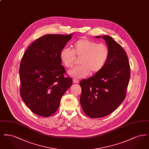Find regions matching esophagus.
<instances>
[{
	"label": "esophagus",
	"instance_id": "34e87169",
	"mask_svg": "<svg viewBox=\"0 0 149 149\" xmlns=\"http://www.w3.org/2000/svg\"><path fill=\"white\" fill-rule=\"evenodd\" d=\"M73 83H79V80L77 79H73Z\"/></svg>",
	"mask_w": 149,
	"mask_h": 149
}]
</instances>
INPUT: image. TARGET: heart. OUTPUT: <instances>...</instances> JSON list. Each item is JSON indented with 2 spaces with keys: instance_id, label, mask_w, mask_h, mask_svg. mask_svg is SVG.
<instances>
[{
  "instance_id": "heart-1",
  "label": "heart",
  "mask_w": 149,
  "mask_h": 149,
  "mask_svg": "<svg viewBox=\"0 0 149 149\" xmlns=\"http://www.w3.org/2000/svg\"><path fill=\"white\" fill-rule=\"evenodd\" d=\"M76 56L81 57V65L69 71V74L75 78H84L91 72L96 74L103 69L109 56V50L105 44L81 38L74 43L72 50L64 48L60 53L62 63L68 68L75 65Z\"/></svg>"
}]
</instances>
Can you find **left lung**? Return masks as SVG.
<instances>
[{"label": "left lung", "instance_id": "1", "mask_svg": "<svg viewBox=\"0 0 149 149\" xmlns=\"http://www.w3.org/2000/svg\"><path fill=\"white\" fill-rule=\"evenodd\" d=\"M102 38L109 50L106 65L94 76L80 82L81 106L86 115L93 118L108 116L119 107L126 97L130 78V66L125 50L111 37Z\"/></svg>", "mask_w": 149, "mask_h": 149}]
</instances>
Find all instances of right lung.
<instances>
[{
  "instance_id": "1",
  "label": "right lung",
  "mask_w": 149,
  "mask_h": 149,
  "mask_svg": "<svg viewBox=\"0 0 149 149\" xmlns=\"http://www.w3.org/2000/svg\"><path fill=\"white\" fill-rule=\"evenodd\" d=\"M68 35L50 34L37 39L25 51L19 68L20 94L29 108L48 117L57 110L72 80L65 77L60 51L71 39Z\"/></svg>"
}]
</instances>
